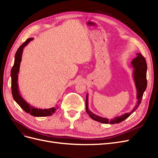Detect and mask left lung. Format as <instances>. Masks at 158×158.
Listing matches in <instances>:
<instances>
[{"mask_svg": "<svg viewBox=\"0 0 158 158\" xmlns=\"http://www.w3.org/2000/svg\"><path fill=\"white\" fill-rule=\"evenodd\" d=\"M137 56L136 58L134 59L131 62V65L133 67L132 76L134 79V82L135 84V86L136 88V99L137 103L136 106L133 108L131 112L126 113L122 114L121 116L116 117L111 119H108L107 118H104L99 117L97 114L93 113L92 111L88 109V95L86 94V99H85V110L88 114V115L93 120L98 121L99 123L104 124H117L125 120L131 114L135 111V110L140 106L141 103L143 94L145 92L147 87V80H146V72H147V64L144 57L142 55L141 53H136Z\"/></svg>", "mask_w": 158, "mask_h": 158, "instance_id": "left-lung-1", "label": "left lung"}]
</instances>
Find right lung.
I'll list each match as a JSON object with an SVG mask.
<instances>
[{
  "instance_id": "add662e5",
  "label": "right lung",
  "mask_w": 158,
  "mask_h": 158,
  "mask_svg": "<svg viewBox=\"0 0 158 158\" xmlns=\"http://www.w3.org/2000/svg\"><path fill=\"white\" fill-rule=\"evenodd\" d=\"M33 38H28V39L22 44V45L19 47L17 50L15 57H14V63L13 67L11 70V89L13 98L20 107L26 112L27 113L30 114L31 115L34 117H47L51 116L56 111L58 106H55L49 109H40L35 108V107L31 106L30 103H28L26 100L23 99L19 91L18 87V73L20 71V63L22 61V56L23 51L24 47L32 41Z\"/></svg>"
}]
</instances>
